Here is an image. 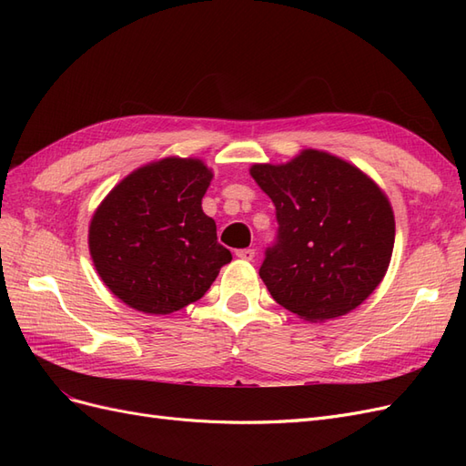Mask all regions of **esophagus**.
Returning <instances> with one entry per match:
<instances>
[{"mask_svg":"<svg viewBox=\"0 0 466 466\" xmlns=\"http://www.w3.org/2000/svg\"><path fill=\"white\" fill-rule=\"evenodd\" d=\"M235 255H237V258L250 262L252 258H255V248H238V250L235 252Z\"/></svg>","mask_w":466,"mask_h":466,"instance_id":"34e87169","label":"esophagus"}]
</instances>
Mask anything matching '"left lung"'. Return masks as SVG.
<instances>
[{"label": "left lung", "mask_w": 466, "mask_h": 466, "mask_svg": "<svg viewBox=\"0 0 466 466\" xmlns=\"http://www.w3.org/2000/svg\"><path fill=\"white\" fill-rule=\"evenodd\" d=\"M250 177L270 196L279 223L258 272L274 301L309 322L354 311L390 264L387 194L361 168L320 149L281 165L255 163Z\"/></svg>", "instance_id": "8db88e82"}]
</instances>
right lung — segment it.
<instances>
[{"label": "right lung", "mask_w": 466, "mask_h": 466, "mask_svg": "<svg viewBox=\"0 0 466 466\" xmlns=\"http://www.w3.org/2000/svg\"><path fill=\"white\" fill-rule=\"evenodd\" d=\"M211 178L202 159L163 157L124 177L98 204L89 252L120 301L147 315L175 313L198 301L231 262L202 209Z\"/></svg>", "instance_id": "right-lung-1"}]
</instances>
